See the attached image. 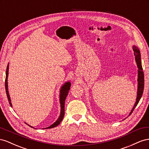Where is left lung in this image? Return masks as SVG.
I'll list each match as a JSON object with an SVG mask.
<instances>
[{"mask_svg": "<svg viewBox=\"0 0 149 149\" xmlns=\"http://www.w3.org/2000/svg\"><path fill=\"white\" fill-rule=\"evenodd\" d=\"M133 50H134V54L135 58V61L137 63V65L138 67V88H137V99H136L135 103L134 104V106L133 107L132 109L130 115L132 113L136 107V106L137 105L140 99H141V97L143 94V88H144V75H143V71L142 67V62H141V52L140 50L138 49L137 47L135 45L133 46Z\"/></svg>", "mask_w": 149, "mask_h": 149, "instance_id": "8db88e82", "label": "left lung"}]
</instances>
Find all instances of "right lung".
Instances as JSON below:
<instances>
[{
  "mask_svg": "<svg viewBox=\"0 0 149 149\" xmlns=\"http://www.w3.org/2000/svg\"><path fill=\"white\" fill-rule=\"evenodd\" d=\"M6 74V80H5V87H6V94L7 96L8 100V102H9V104L11 107H12L10 98L9 96V93H8V84H7V78H8V63L7 67ZM70 86H71V84L70 82H67L65 83L62 86V87L61 88V91H60V92H61L60 93V103H61V108L60 116H59L58 118L56 121V122H54L52 125H51L50 126H49L48 127H46V128H45V129H51V128H54V127H57V125L60 124V123L62 120L63 116H64V114H65V99H66L67 96L68 95V93H69V91L70 88ZM29 126L32 127L31 125H29Z\"/></svg>",
  "mask_w": 149,
  "mask_h": 149,
  "instance_id": "obj_1",
  "label": "right lung"
}]
</instances>
